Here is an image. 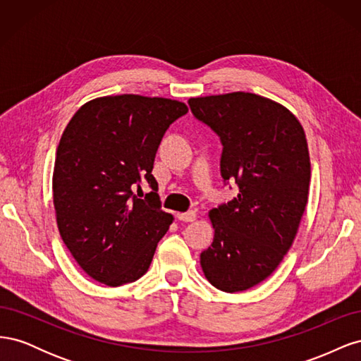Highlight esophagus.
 I'll return each instance as SVG.
<instances>
[{
  "label": "esophagus",
  "instance_id": "esophagus-1",
  "mask_svg": "<svg viewBox=\"0 0 361 361\" xmlns=\"http://www.w3.org/2000/svg\"><path fill=\"white\" fill-rule=\"evenodd\" d=\"M195 216H197V214H195L194 211H188V212H183V214H178V218L180 221H185V223H192L195 220Z\"/></svg>",
  "mask_w": 361,
  "mask_h": 361
}]
</instances>
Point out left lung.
<instances>
[{"label":"left lung","mask_w":361,"mask_h":361,"mask_svg":"<svg viewBox=\"0 0 361 361\" xmlns=\"http://www.w3.org/2000/svg\"><path fill=\"white\" fill-rule=\"evenodd\" d=\"M192 114L223 143L221 176L232 202L209 211L214 243L200 255L216 289L243 292L269 277L292 247L309 199L310 157L300 120L255 93L191 97Z\"/></svg>","instance_id":"8db88e82"}]
</instances>
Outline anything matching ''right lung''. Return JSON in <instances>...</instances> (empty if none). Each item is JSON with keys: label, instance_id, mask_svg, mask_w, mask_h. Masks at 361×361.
Wrapping results in <instances>:
<instances>
[{"label": "right lung", "instance_id": "1", "mask_svg": "<svg viewBox=\"0 0 361 361\" xmlns=\"http://www.w3.org/2000/svg\"><path fill=\"white\" fill-rule=\"evenodd\" d=\"M183 102L140 94L102 96L73 114L60 138L52 195L63 243L87 276L122 286L145 276L173 215L152 174L167 128ZM147 180V200L133 194Z\"/></svg>", "mask_w": 361, "mask_h": 361}]
</instances>
